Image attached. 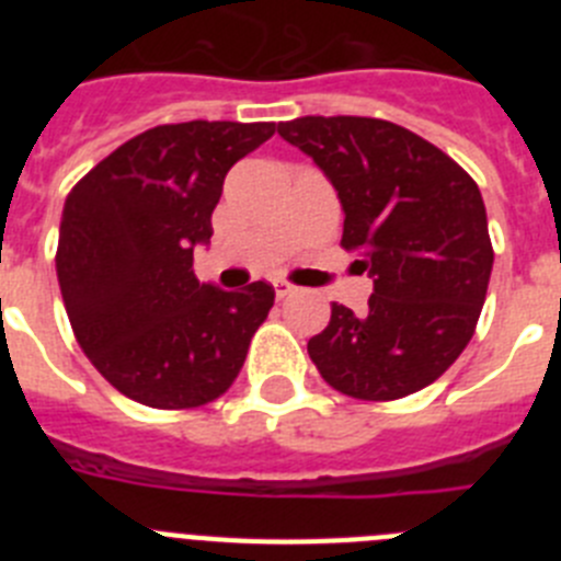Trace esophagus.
Here are the masks:
<instances>
[{
	"label": "esophagus",
	"instance_id": "1",
	"mask_svg": "<svg viewBox=\"0 0 561 561\" xmlns=\"http://www.w3.org/2000/svg\"><path fill=\"white\" fill-rule=\"evenodd\" d=\"M297 291V286H291L289 280H275V295L280 297V300H284V297H289V295H295Z\"/></svg>",
	"mask_w": 561,
	"mask_h": 561
}]
</instances>
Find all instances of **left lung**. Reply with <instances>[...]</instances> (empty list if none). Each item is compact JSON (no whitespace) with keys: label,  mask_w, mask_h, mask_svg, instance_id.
I'll list each match as a JSON object with an SVG mask.
<instances>
[{"label":"left lung","mask_w":561,"mask_h":561,"mask_svg":"<svg viewBox=\"0 0 561 561\" xmlns=\"http://www.w3.org/2000/svg\"><path fill=\"white\" fill-rule=\"evenodd\" d=\"M277 134L323 168L345 210L342 250L374 275L368 311L331 306L309 356L351 399L427 388L463 354L494 250L478 182L438 146L379 117H297Z\"/></svg>","instance_id":"1"}]
</instances>
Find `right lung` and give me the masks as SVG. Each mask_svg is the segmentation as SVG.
<instances>
[{"instance_id": "obj_1", "label": "right lung", "mask_w": 561, "mask_h": 561, "mask_svg": "<svg viewBox=\"0 0 561 561\" xmlns=\"http://www.w3.org/2000/svg\"><path fill=\"white\" fill-rule=\"evenodd\" d=\"M272 134L275 123L153 126L69 191L56 252L69 325L128 399L193 410L236 381L275 289L199 284L193 247L210 241L227 171Z\"/></svg>"}]
</instances>
